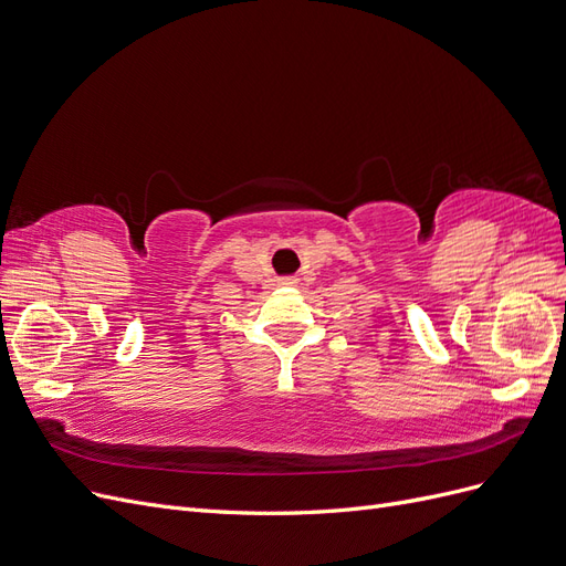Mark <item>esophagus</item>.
Returning <instances> with one entry per match:
<instances>
[{"instance_id": "34e87169", "label": "esophagus", "mask_w": 566, "mask_h": 566, "mask_svg": "<svg viewBox=\"0 0 566 566\" xmlns=\"http://www.w3.org/2000/svg\"><path fill=\"white\" fill-rule=\"evenodd\" d=\"M280 284H284V286H294V284H296V280H294V277H284V280H280Z\"/></svg>"}]
</instances>
